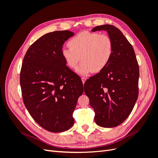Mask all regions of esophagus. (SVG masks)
Segmentation results:
<instances>
[{
  "label": "esophagus",
  "mask_w": 158,
  "mask_h": 158,
  "mask_svg": "<svg viewBox=\"0 0 158 158\" xmlns=\"http://www.w3.org/2000/svg\"><path fill=\"white\" fill-rule=\"evenodd\" d=\"M82 83L83 84H84V82H85V80H86V78H85V77H82Z\"/></svg>",
  "instance_id": "esophagus-1"
}]
</instances>
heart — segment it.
Listing matches in <instances>:
<instances>
[{"mask_svg":"<svg viewBox=\"0 0 158 158\" xmlns=\"http://www.w3.org/2000/svg\"><path fill=\"white\" fill-rule=\"evenodd\" d=\"M69 48L62 49V56L71 69L85 76L92 72L99 73L106 69L113 53V43L108 35L82 31L69 41Z\"/></svg>","mask_w":158,"mask_h":158,"instance_id":"obj_1","label":"heart"}]
</instances>
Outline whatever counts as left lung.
<instances>
[{
  "mask_svg": "<svg viewBox=\"0 0 158 158\" xmlns=\"http://www.w3.org/2000/svg\"><path fill=\"white\" fill-rule=\"evenodd\" d=\"M106 30L113 43V53L106 69L88 79L84 92L95 111L98 125L115 127L130 115L138 96L139 66L132 45L117 27H95Z\"/></svg>",
  "mask_w": 158,
  "mask_h": 158,
  "instance_id": "8db88e82",
  "label": "left lung"
}]
</instances>
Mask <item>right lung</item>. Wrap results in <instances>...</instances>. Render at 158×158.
I'll list each match as a JSON object with an SVG mask.
<instances>
[{
  "mask_svg": "<svg viewBox=\"0 0 158 158\" xmlns=\"http://www.w3.org/2000/svg\"><path fill=\"white\" fill-rule=\"evenodd\" d=\"M74 33H46L29 47L23 60L20 82L23 102L34 121L52 132L73 126V114L84 88L79 76L62 56L64 43Z\"/></svg>",
  "mask_w": 158,
  "mask_h": 158,
  "instance_id": "right-lung-1",
  "label": "right lung"
}]
</instances>
